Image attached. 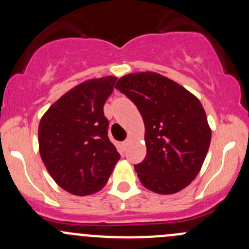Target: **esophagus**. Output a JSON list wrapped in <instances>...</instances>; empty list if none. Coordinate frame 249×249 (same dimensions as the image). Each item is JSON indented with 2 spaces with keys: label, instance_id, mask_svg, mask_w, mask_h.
Instances as JSON below:
<instances>
[{
  "label": "esophagus",
  "instance_id": "esophagus-1",
  "mask_svg": "<svg viewBox=\"0 0 249 249\" xmlns=\"http://www.w3.org/2000/svg\"><path fill=\"white\" fill-rule=\"evenodd\" d=\"M130 142H131V141H130L129 139H127V140H125V141H124V142H123V143H122V145H123V147H124V148H126V147H127V145H129V144H130Z\"/></svg>",
  "mask_w": 249,
  "mask_h": 249
}]
</instances>
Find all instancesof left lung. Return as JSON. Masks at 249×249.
<instances>
[{"label":"left lung","instance_id":"obj_1","mask_svg":"<svg viewBox=\"0 0 249 249\" xmlns=\"http://www.w3.org/2000/svg\"><path fill=\"white\" fill-rule=\"evenodd\" d=\"M115 89L136 105L144 123L147 154L135 165L141 183L165 195L188 187L201 169L211 143L201 102L155 72L122 77Z\"/></svg>","mask_w":249,"mask_h":249}]
</instances>
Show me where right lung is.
<instances>
[{
  "instance_id": "1",
  "label": "right lung",
  "mask_w": 249,
  "mask_h": 249,
  "mask_svg": "<svg viewBox=\"0 0 249 249\" xmlns=\"http://www.w3.org/2000/svg\"><path fill=\"white\" fill-rule=\"evenodd\" d=\"M115 77L90 79L62 95L42 117L39 154L53 179L78 196L105 187L119 153L108 139L105 102Z\"/></svg>"
}]
</instances>
